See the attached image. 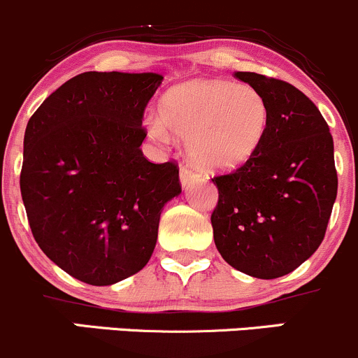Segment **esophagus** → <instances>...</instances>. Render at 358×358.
Returning <instances> with one entry per match:
<instances>
[{
    "mask_svg": "<svg viewBox=\"0 0 358 358\" xmlns=\"http://www.w3.org/2000/svg\"><path fill=\"white\" fill-rule=\"evenodd\" d=\"M197 178H199V175L194 170H192V168H188V166L180 168V182H182L183 188L190 187L192 183H194Z\"/></svg>",
    "mask_w": 358,
    "mask_h": 358,
    "instance_id": "esophagus-1",
    "label": "esophagus"
}]
</instances>
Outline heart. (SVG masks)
I'll use <instances>...</instances> for the list:
<instances>
[{
    "label": "heart",
    "mask_w": 358,
    "mask_h": 358,
    "mask_svg": "<svg viewBox=\"0 0 358 358\" xmlns=\"http://www.w3.org/2000/svg\"><path fill=\"white\" fill-rule=\"evenodd\" d=\"M161 119H146L158 143L175 136L187 141L188 155L207 171L245 166L262 148L270 125V107L260 90L224 80H194L161 98Z\"/></svg>",
    "instance_id": "obj_1"
}]
</instances>
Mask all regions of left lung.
Returning a JSON list of instances; mask_svg holds the SVG:
<instances>
[{
    "instance_id": "obj_1",
    "label": "left lung",
    "mask_w": 358,
    "mask_h": 358,
    "mask_svg": "<svg viewBox=\"0 0 358 358\" xmlns=\"http://www.w3.org/2000/svg\"><path fill=\"white\" fill-rule=\"evenodd\" d=\"M234 76L263 93L270 125L245 166L212 180L219 202L210 222L224 260L268 280L296 270L323 241L338 190L333 137L296 86L246 71Z\"/></svg>"
}]
</instances>
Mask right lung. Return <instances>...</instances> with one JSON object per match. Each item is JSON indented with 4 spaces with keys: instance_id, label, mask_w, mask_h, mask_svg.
<instances>
[{
    "instance_id": "right-lung-1",
    "label": "right lung",
    "mask_w": 358,
    "mask_h": 358,
    "mask_svg": "<svg viewBox=\"0 0 358 358\" xmlns=\"http://www.w3.org/2000/svg\"><path fill=\"white\" fill-rule=\"evenodd\" d=\"M163 76L78 74L30 117L20 175L30 229L47 257L90 285L143 270L164 203L182 194L178 168L141 151L143 115Z\"/></svg>"
}]
</instances>
